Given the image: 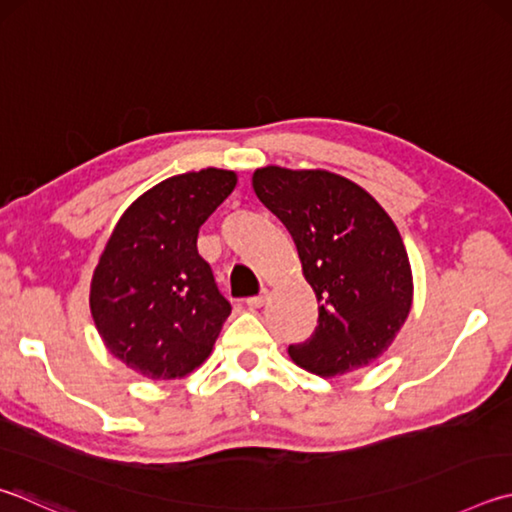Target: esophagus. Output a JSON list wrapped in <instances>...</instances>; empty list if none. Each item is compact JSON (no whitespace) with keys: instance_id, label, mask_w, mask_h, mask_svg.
<instances>
[{"instance_id":"34e87169","label":"esophagus","mask_w":512,"mask_h":512,"mask_svg":"<svg viewBox=\"0 0 512 512\" xmlns=\"http://www.w3.org/2000/svg\"><path fill=\"white\" fill-rule=\"evenodd\" d=\"M266 288H262V293L259 295H253V297H246V304L250 306V309H259V306H262L264 302H266Z\"/></svg>"}]
</instances>
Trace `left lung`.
I'll return each instance as SVG.
<instances>
[{
  "label": "left lung",
  "instance_id": "left-lung-1",
  "mask_svg": "<svg viewBox=\"0 0 512 512\" xmlns=\"http://www.w3.org/2000/svg\"><path fill=\"white\" fill-rule=\"evenodd\" d=\"M253 188L291 232L318 297V327L288 347L293 362L324 378L369 365L412 309V268L394 221L360 185L324 170L268 165Z\"/></svg>",
  "mask_w": 512,
  "mask_h": 512
}]
</instances>
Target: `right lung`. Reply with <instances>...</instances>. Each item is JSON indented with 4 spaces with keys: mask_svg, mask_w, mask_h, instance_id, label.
Masks as SVG:
<instances>
[{
    "mask_svg": "<svg viewBox=\"0 0 512 512\" xmlns=\"http://www.w3.org/2000/svg\"><path fill=\"white\" fill-rule=\"evenodd\" d=\"M237 174L208 167L154 185L111 232L89 306L105 347L152 380L181 378L210 356L230 315L197 237L235 190Z\"/></svg>",
    "mask_w": 512,
    "mask_h": 512,
    "instance_id": "obj_1",
    "label": "right lung"
}]
</instances>
